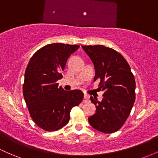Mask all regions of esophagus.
<instances>
[{"instance_id":"1","label":"esophagus","mask_w":158,"mask_h":158,"mask_svg":"<svg viewBox=\"0 0 158 158\" xmlns=\"http://www.w3.org/2000/svg\"><path fill=\"white\" fill-rule=\"evenodd\" d=\"M82 101H83V103H86V102L88 101V98L87 95H85L84 98H83Z\"/></svg>"}]
</instances>
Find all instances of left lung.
I'll use <instances>...</instances> for the list:
<instances>
[{"mask_svg":"<svg viewBox=\"0 0 158 158\" xmlns=\"http://www.w3.org/2000/svg\"><path fill=\"white\" fill-rule=\"evenodd\" d=\"M82 47L94 65V80L100 79L98 89L104 91L102 101L90 98L96 112L88 121L100 132H116L125 123L135 102L134 76L125 58L113 48L102 45Z\"/></svg>","mask_w":158,"mask_h":158,"instance_id":"1","label":"left lung"}]
</instances>
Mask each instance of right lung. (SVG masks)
<instances>
[{
	"label": "right lung",
	"mask_w": 158,
	"mask_h": 158,
	"mask_svg": "<svg viewBox=\"0 0 158 158\" xmlns=\"http://www.w3.org/2000/svg\"><path fill=\"white\" fill-rule=\"evenodd\" d=\"M78 45L52 43L31 57L25 73L23 96L36 124L46 131H55L70 121V111L82 102V91H66L57 81L63 76L67 60Z\"/></svg>",
	"instance_id": "obj_1"
}]
</instances>
